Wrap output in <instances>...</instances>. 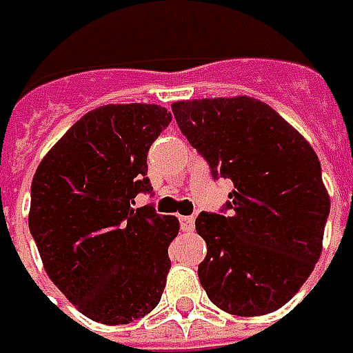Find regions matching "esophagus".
I'll list each match as a JSON object with an SVG mask.
<instances>
[{
  "label": "esophagus",
  "instance_id": "34e87169",
  "mask_svg": "<svg viewBox=\"0 0 353 353\" xmlns=\"http://www.w3.org/2000/svg\"><path fill=\"white\" fill-rule=\"evenodd\" d=\"M183 232H194V216H181Z\"/></svg>",
  "mask_w": 353,
  "mask_h": 353
}]
</instances>
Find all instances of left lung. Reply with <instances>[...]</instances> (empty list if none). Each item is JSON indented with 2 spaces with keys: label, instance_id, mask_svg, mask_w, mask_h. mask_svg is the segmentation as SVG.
Instances as JSON below:
<instances>
[{
  "label": "left lung",
  "instance_id": "obj_1",
  "mask_svg": "<svg viewBox=\"0 0 353 353\" xmlns=\"http://www.w3.org/2000/svg\"><path fill=\"white\" fill-rule=\"evenodd\" d=\"M188 143L212 176L234 183L228 216L202 212L198 236L208 253L200 285L236 316H261L287 305L322 253L330 196L310 143L277 112L248 96L174 102Z\"/></svg>",
  "mask_w": 353,
  "mask_h": 353
}]
</instances>
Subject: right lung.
I'll use <instances>...</instances> for the list:
<instances>
[{
  "label": "right lung",
  "mask_w": 353,
  "mask_h": 353,
  "mask_svg": "<svg viewBox=\"0 0 353 353\" xmlns=\"http://www.w3.org/2000/svg\"><path fill=\"white\" fill-rule=\"evenodd\" d=\"M157 103H108L82 116L39 163L29 230L48 279L88 319L129 324L161 301L181 224L153 206L147 153L170 123Z\"/></svg>",
  "instance_id": "add662e5"
}]
</instances>
